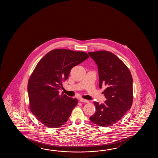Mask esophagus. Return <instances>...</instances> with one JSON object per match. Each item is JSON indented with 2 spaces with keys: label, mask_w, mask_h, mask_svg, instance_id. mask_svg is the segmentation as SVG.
I'll list each match as a JSON object with an SVG mask.
<instances>
[{
  "label": "esophagus",
  "mask_w": 158,
  "mask_h": 158,
  "mask_svg": "<svg viewBox=\"0 0 158 158\" xmlns=\"http://www.w3.org/2000/svg\"><path fill=\"white\" fill-rule=\"evenodd\" d=\"M79 101H80L81 102H85V103H88L89 102V101H87V100L81 98L79 99Z\"/></svg>",
  "instance_id": "esophagus-1"
}]
</instances>
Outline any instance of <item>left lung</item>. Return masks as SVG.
I'll return each mask as SVG.
<instances>
[{"instance_id": "left-lung-1", "label": "left lung", "mask_w": 158, "mask_h": 158, "mask_svg": "<svg viewBox=\"0 0 158 158\" xmlns=\"http://www.w3.org/2000/svg\"><path fill=\"white\" fill-rule=\"evenodd\" d=\"M97 65L99 86H103L106 101L94 102L96 112L90 117L95 124L107 127L114 124L131 108L133 102V78L125 64L115 55L107 51L88 52Z\"/></svg>"}]
</instances>
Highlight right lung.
Wrapping results in <instances>:
<instances>
[{
	"instance_id": "add662e5",
	"label": "right lung",
	"mask_w": 158,
	"mask_h": 158,
	"mask_svg": "<svg viewBox=\"0 0 158 158\" xmlns=\"http://www.w3.org/2000/svg\"><path fill=\"white\" fill-rule=\"evenodd\" d=\"M89 57L82 51L56 49L37 64L29 80L27 93L30 110L46 127L58 128L68 121L78 100L59 90L72 68Z\"/></svg>"
}]
</instances>
